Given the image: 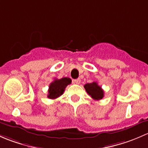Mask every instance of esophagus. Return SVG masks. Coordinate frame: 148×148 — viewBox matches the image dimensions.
<instances>
[{
  "label": "esophagus",
  "mask_w": 148,
  "mask_h": 148,
  "mask_svg": "<svg viewBox=\"0 0 148 148\" xmlns=\"http://www.w3.org/2000/svg\"><path fill=\"white\" fill-rule=\"evenodd\" d=\"M73 83H75V84H80V78H77L73 80Z\"/></svg>",
  "instance_id": "34e87169"
}]
</instances>
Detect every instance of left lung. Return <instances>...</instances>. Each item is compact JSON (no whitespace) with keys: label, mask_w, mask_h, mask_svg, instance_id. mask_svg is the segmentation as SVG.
<instances>
[{"label":"left lung","mask_w":148,"mask_h":148,"mask_svg":"<svg viewBox=\"0 0 148 148\" xmlns=\"http://www.w3.org/2000/svg\"><path fill=\"white\" fill-rule=\"evenodd\" d=\"M84 88L88 95L94 100H101L104 97V91L101 87L97 85L96 82L87 83L84 85Z\"/></svg>","instance_id":"left-lung-1"}]
</instances>
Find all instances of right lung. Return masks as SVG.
Wrapping results in <instances>:
<instances>
[{"mask_svg": "<svg viewBox=\"0 0 148 148\" xmlns=\"http://www.w3.org/2000/svg\"><path fill=\"white\" fill-rule=\"evenodd\" d=\"M72 82L69 77H63L61 79H55L50 84L48 89V97L50 99H56L63 95L67 85Z\"/></svg>", "mask_w": 148, "mask_h": 148, "instance_id": "obj_1", "label": "right lung"}]
</instances>
